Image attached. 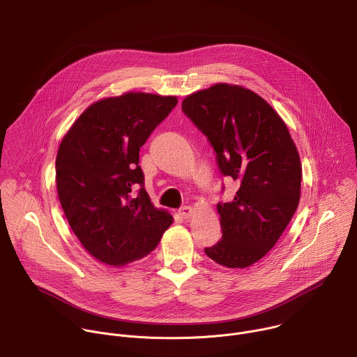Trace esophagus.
Instances as JSON below:
<instances>
[{"label": "esophagus", "instance_id": "34e87169", "mask_svg": "<svg viewBox=\"0 0 357 357\" xmlns=\"http://www.w3.org/2000/svg\"><path fill=\"white\" fill-rule=\"evenodd\" d=\"M193 213H195V211H193V208H190V206H183V208L179 209V215H181L182 218H185V219L192 218Z\"/></svg>", "mask_w": 357, "mask_h": 357}]
</instances>
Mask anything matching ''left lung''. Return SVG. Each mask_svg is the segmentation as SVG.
<instances>
[{"label":"left lung","mask_w":357,"mask_h":357,"mask_svg":"<svg viewBox=\"0 0 357 357\" xmlns=\"http://www.w3.org/2000/svg\"><path fill=\"white\" fill-rule=\"evenodd\" d=\"M183 113L208 135L223 175L238 183L219 203L222 238L206 256L227 268H247L275 245L301 197L302 167L280 114L257 93L216 83L183 98Z\"/></svg>","instance_id":"1"}]
</instances>
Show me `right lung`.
Segmentation results:
<instances>
[{
  "label": "right lung",
  "mask_w": 357,
  "mask_h": 357,
  "mask_svg": "<svg viewBox=\"0 0 357 357\" xmlns=\"http://www.w3.org/2000/svg\"><path fill=\"white\" fill-rule=\"evenodd\" d=\"M176 96L127 91L90 105L61 141L56 189L83 248L123 267L154 250L174 218L151 202L138 167L139 148L176 106Z\"/></svg>",
  "instance_id": "add662e5"
}]
</instances>
